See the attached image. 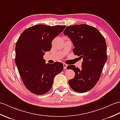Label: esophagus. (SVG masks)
<instances>
[{
	"instance_id": "obj_1",
	"label": "esophagus",
	"mask_w": 120,
	"mask_h": 120,
	"mask_svg": "<svg viewBox=\"0 0 120 120\" xmlns=\"http://www.w3.org/2000/svg\"><path fill=\"white\" fill-rule=\"evenodd\" d=\"M67 66H68V65H67L66 64L64 63H63V68H64V69H66Z\"/></svg>"
}]
</instances>
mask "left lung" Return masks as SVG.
Returning a JSON list of instances; mask_svg holds the SVG:
<instances>
[{"mask_svg":"<svg viewBox=\"0 0 120 120\" xmlns=\"http://www.w3.org/2000/svg\"><path fill=\"white\" fill-rule=\"evenodd\" d=\"M63 33L73 42L74 55L83 60L80 69L74 65L67 66L75 73L68 84L77 93H85L96 85L106 62V41L98 30L87 24L68 26Z\"/></svg>","mask_w":120,"mask_h":120,"instance_id":"1","label":"left lung"}]
</instances>
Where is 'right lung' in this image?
I'll return each instance as SVG.
<instances>
[{
  "instance_id": "obj_1",
  "label": "right lung",
  "mask_w": 120,
  "mask_h": 120,
  "mask_svg": "<svg viewBox=\"0 0 120 120\" xmlns=\"http://www.w3.org/2000/svg\"><path fill=\"white\" fill-rule=\"evenodd\" d=\"M65 27L35 25L24 30L17 41L16 64L24 85L31 93L37 95L47 93L56 75L62 71V63L45 64L43 56L51 51L52 40Z\"/></svg>"
}]
</instances>
